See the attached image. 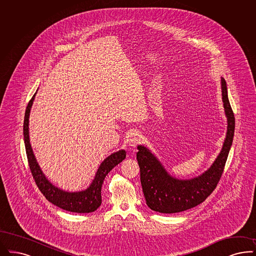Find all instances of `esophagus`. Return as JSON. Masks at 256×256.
I'll use <instances>...</instances> for the list:
<instances>
[{"mask_svg": "<svg viewBox=\"0 0 256 256\" xmlns=\"http://www.w3.org/2000/svg\"><path fill=\"white\" fill-rule=\"evenodd\" d=\"M142 134L136 131H134V132H130V134L128 136V138H127V142L129 144V146L131 147H134L136 146L138 144H140L142 142Z\"/></svg>", "mask_w": 256, "mask_h": 256, "instance_id": "1", "label": "esophagus"}]
</instances>
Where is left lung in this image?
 Masks as SVG:
<instances>
[{
  "label": "left lung",
  "instance_id": "8db88e82",
  "mask_svg": "<svg viewBox=\"0 0 256 256\" xmlns=\"http://www.w3.org/2000/svg\"><path fill=\"white\" fill-rule=\"evenodd\" d=\"M222 100L227 116V134L223 147L208 170L192 180H178L165 170L146 147L138 145L136 160L140 169L142 190L148 207L161 214H176L205 201L220 180L232 144L236 120L228 98L227 84L221 78Z\"/></svg>",
  "mask_w": 256,
  "mask_h": 256
}]
</instances>
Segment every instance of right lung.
I'll list each match as a JSON object with an SVG mask.
<instances>
[{
    "instance_id": "obj_1",
    "label": "right lung",
    "mask_w": 256,
    "mask_h": 256,
    "mask_svg": "<svg viewBox=\"0 0 256 256\" xmlns=\"http://www.w3.org/2000/svg\"><path fill=\"white\" fill-rule=\"evenodd\" d=\"M37 92L29 100L28 104L26 110L24 122V138L26 151L28 156L29 167L33 178L35 180L38 189L42 194L46 196L49 202L54 204L58 208H64L68 212H78V214H87L93 212L98 208L102 204V186L104 183L105 176L108 172L120 163L126 158V152L120 150L114 154H110L102 162L98 169L96 172L95 178L90 184V186L80 192H66L55 187L46 176L44 174L42 170L40 168L38 162L34 156L33 150L31 148L30 140H29V114L33 104L35 96Z\"/></svg>"
}]
</instances>
